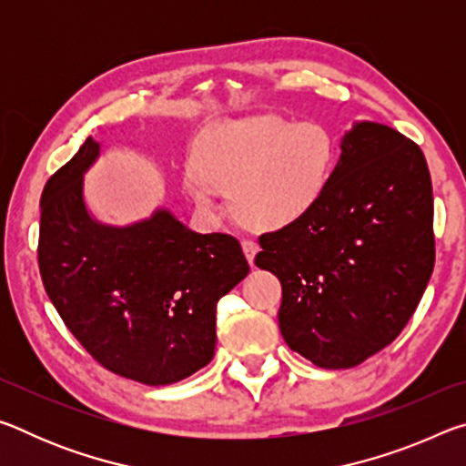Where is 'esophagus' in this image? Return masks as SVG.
I'll list each match as a JSON object with an SVG mask.
<instances>
[{"mask_svg":"<svg viewBox=\"0 0 466 466\" xmlns=\"http://www.w3.org/2000/svg\"><path fill=\"white\" fill-rule=\"evenodd\" d=\"M242 250H244V255H247L248 263L252 265V261H255V255L258 252V244L252 240H242Z\"/></svg>","mask_w":466,"mask_h":466,"instance_id":"1","label":"esophagus"}]
</instances>
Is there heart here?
Segmentation results:
<instances>
[{
  "mask_svg": "<svg viewBox=\"0 0 466 466\" xmlns=\"http://www.w3.org/2000/svg\"><path fill=\"white\" fill-rule=\"evenodd\" d=\"M335 156L333 136L320 123L255 116L205 133L185 183L205 214H219L222 187H230L236 216L255 228L279 230L319 203L333 175Z\"/></svg>",
  "mask_w": 466,
  "mask_h": 466,
  "instance_id": "b5f03b06",
  "label": "heart"
}]
</instances>
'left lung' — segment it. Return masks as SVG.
Masks as SVG:
<instances>
[{
  "label": "left lung",
  "mask_w": 466,
  "mask_h": 466,
  "mask_svg": "<svg viewBox=\"0 0 466 466\" xmlns=\"http://www.w3.org/2000/svg\"><path fill=\"white\" fill-rule=\"evenodd\" d=\"M258 244L257 267L281 283L278 317L289 350L327 370L361 364L400 335L433 271L421 147L386 125L358 123L319 203Z\"/></svg>",
  "instance_id": "left-lung-1"
}]
</instances>
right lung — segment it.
I'll list each match as a JSON object with an SVG mask.
<instances>
[{"label":"right lung","mask_w":466,"mask_h":466,"mask_svg":"<svg viewBox=\"0 0 466 466\" xmlns=\"http://www.w3.org/2000/svg\"><path fill=\"white\" fill-rule=\"evenodd\" d=\"M100 146L88 137L41 195L38 269L59 317L102 368L164 386L208 366L216 309L248 273L230 234L188 230L168 211L127 228L86 209L84 172Z\"/></svg>","instance_id":"add662e5"}]
</instances>
